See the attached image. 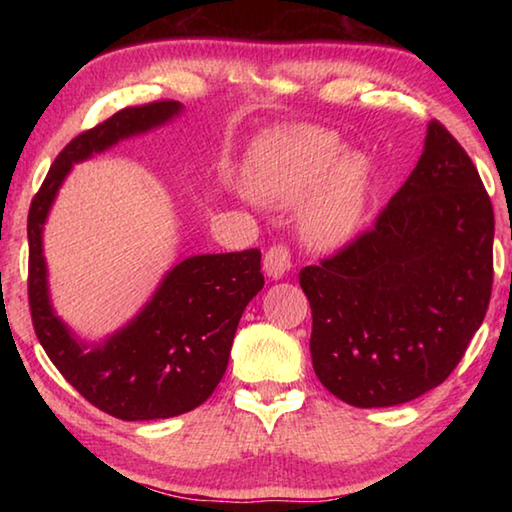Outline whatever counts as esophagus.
<instances>
[{"label": "esophagus", "instance_id": "34e87169", "mask_svg": "<svg viewBox=\"0 0 512 512\" xmlns=\"http://www.w3.org/2000/svg\"><path fill=\"white\" fill-rule=\"evenodd\" d=\"M291 268V248L287 244H275L266 250L264 271L271 277H282Z\"/></svg>", "mask_w": 512, "mask_h": 512}]
</instances>
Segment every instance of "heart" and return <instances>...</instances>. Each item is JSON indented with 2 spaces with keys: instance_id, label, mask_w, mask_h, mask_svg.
I'll return each instance as SVG.
<instances>
[{
  "instance_id": "b5f03b06",
  "label": "heart",
  "mask_w": 512,
  "mask_h": 512,
  "mask_svg": "<svg viewBox=\"0 0 512 512\" xmlns=\"http://www.w3.org/2000/svg\"><path fill=\"white\" fill-rule=\"evenodd\" d=\"M370 162L341 155V144L316 128H287L266 135L250 151L244 183L257 201L287 207L311 192L300 210L309 244L332 248L357 232L370 192Z\"/></svg>"
}]
</instances>
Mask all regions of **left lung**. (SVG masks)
Instances as JSON below:
<instances>
[{
  "label": "left lung",
  "instance_id": "left-lung-1",
  "mask_svg": "<svg viewBox=\"0 0 512 512\" xmlns=\"http://www.w3.org/2000/svg\"><path fill=\"white\" fill-rule=\"evenodd\" d=\"M492 239L479 171L431 121L418 164L372 228L300 271L320 384L359 409L443 384L488 311Z\"/></svg>",
  "mask_w": 512,
  "mask_h": 512
}]
</instances>
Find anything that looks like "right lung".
Here are the masks:
<instances>
[{"label": "right lung", "mask_w": 512, "mask_h": 512, "mask_svg": "<svg viewBox=\"0 0 512 512\" xmlns=\"http://www.w3.org/2000/svg\"><path fill=\"white\" fill-rule=\"evenodd\" d=\"M178 110V101L128 106L79 133L58 153L29 207V309L38 341L85 400L119 420L173 418L201 406L228 368L241 314L264 287L257 248L189 257L169 271L131 325L90 350L51 311L42 223L72 162L164 124Z\"/></svg>", "instance_id": "obj_1"}]
</instances>
